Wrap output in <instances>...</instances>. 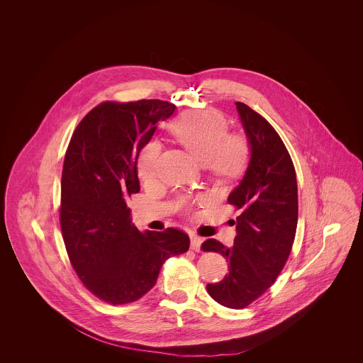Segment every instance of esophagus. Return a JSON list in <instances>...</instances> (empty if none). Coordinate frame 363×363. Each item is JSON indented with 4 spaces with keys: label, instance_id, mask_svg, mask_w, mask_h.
Segmentation results:
<instances>
[{
    "label": "esophagus",
    "instance_id": "34e87169",
    "mask_svg": "<svg viewBox=\"0 0 363 363\" xmlns=\"http://www.w3.org/2000/svg\"><path fill=\"white\" fill-rule=\"evenodd\" d=\"M201 243L203 240L196 235V234H190V247L194 250V252H200L201 250Z\"/></svg>",
    "mask_w": 363,
    "mask_h": 363
}]
</instances>
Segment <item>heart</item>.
Returning <instances> with one entry per match:
<instances>
[{"mask_svg": "<svg viewBox=\"0 0 363 363\" xmlns=\"http://www.w3.org/2000/svg\"><path fill=\"white\" fill-rule=\"evenodd\" d=\"M173 133L190 155L218 175H235L247 160V141L240 135H228L225 117L215 110L182 116L174 122ZM160 148L159 140L151 138L140 150L138 170L143 179L155 178Z\"/></svg>", "mask_w": 363, "mask_h": 363, "instance_id": "heart-1", "label": "heart"}]
</instances>
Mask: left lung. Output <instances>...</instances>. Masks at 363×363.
Here are the masks:
<instances>
[{
	"label": "left lung",
	"mask_w": 363,
	"mask_h": 363,
	"mask_svg": "<svg viewBox=\"0 0 363 363\" xmlns=\"http://www.w3.org/2000/svg\"><path fill=\"white\" fill-rule=\"evenodd\" d=\"M249 145V163L227 201L237 209V235L227 247L207 240L203 250L220 253L228 275L207 284L218 303L242 309L265 293L290 256L298 223V186L293 160L277 130L247 104L235 102Z\"/></svg>",
	"instance_id": "obj_1"
}]
</instances>
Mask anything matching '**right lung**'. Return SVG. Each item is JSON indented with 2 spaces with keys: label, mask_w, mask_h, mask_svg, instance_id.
I'll use <instances>...</instances> for the list:
<instances>
[{
  "label": "right lung",
  "mask_w": 363,
  "mask_h": 363,
  "mask_svg": "<svg viewBox=\"0 0 363 363\" xmlns=\"http://www.w3.org/2000/svg\"><path fill=\"white\" fill-rule=\"evenodd\" d=\"M174 111L159 99L106 102L70 138L60 211L65 247L86 289L113 305L138 301L155 286L164 261L189 249L181 230L138 231L128 207L140 191L138 152Z\"/></svg>",
  "instance_id": "1"
}]
</instances>
